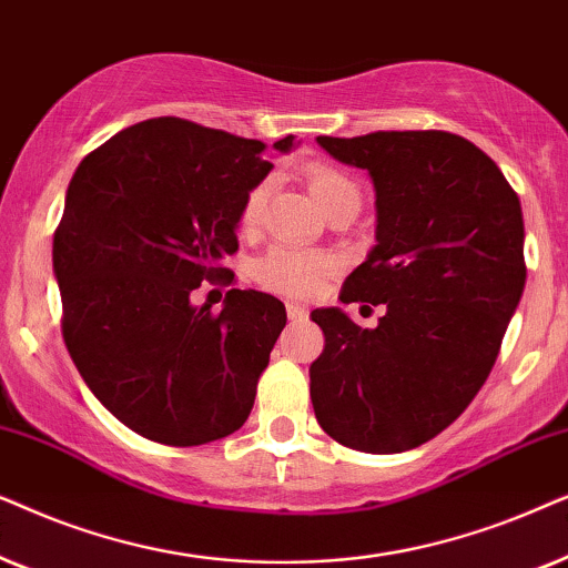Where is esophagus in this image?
Returning <instances> with one entry per match:
<instances>
[{"label": "esophagus", "mask_w": 568, "mask_h": 568, "mask_svg": "<svg viewBox=\"0 0 568 568\" xmlns=\"http://www.w3.org/2000/svg\"><path fill=\"white\" fill-rule=\"evenodd\" d=\"M285 312H288L293 322H301V320H306V316H308V308L296 304V301H288V304H285Z\"/></svg>", "instance_id": "esophagus-1"}]
</instances>
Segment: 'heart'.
Instances as JSON below:
<instances>
[{
	"instance_id": "heart-1",
	"label": "heart",
	"mask_w": 568,
	"mask_h": 568,
	"mask_svg": "<svg viewBox=\"0 0 568 568\" xmlns=\"http://www.w3.org/2000/svg\"><path fill=\"white\" fill-rule=\"evenodd\" d=\"M306 181L322 210H329L335 202L343 200H358V186L353 184V179L329 163L308 165ZM267 196L270 181H262V184H256L246 194L244 207H241V223L246 229H254L260 223L264 205H267ZM335 256L327 252L275 246L254 264V277L260 280L264 288L285 293V296H312L314 291H320L324 280L335 272Z\"/></svg>"
}]
</instances>
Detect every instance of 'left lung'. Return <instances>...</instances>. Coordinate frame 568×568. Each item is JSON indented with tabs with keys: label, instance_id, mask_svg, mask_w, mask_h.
<instances>
[{
	"label": "left lung",
	"instance_id": "1",
	"mask_svg": "<svg viewBox=\"0 0 568 568\" xmlns=\"http://www.w3.org/2000/svg\"><path fill=\"white\" fill-rule=\"evenodd\" d=\"M374 184L376 244L339 301L384 304L374 329L316 308L320 426L343 447L392 455L455 423L494 368L525 291V221L498 165L449 132L316 138Z\"/></svg>",
	"mask_w": 568,
	"mask_h": 568
}]
</instances>
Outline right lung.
Instances as JSON below:
<instances>
[{
  "instance_id": "1",
  "label": "right lung",
  "mask_w": 568,
  "mask_h": 568,
  "mask_svg": "<svg viewBox=\"0 0 568 568\" xmlns=\"http://www.w3.org/2000/svg\"><path fill=\"white\" fill-rule=\"evenodd\" d=\"M262 150L158 116L82 158L67 186L51 252L67 351L98 403L150 442L196 447L244 426L285 327L270 293L231 288L221 314L192 301L202 280H233L241 207L272 171Z\"/></svg>"
}]
</instances>
